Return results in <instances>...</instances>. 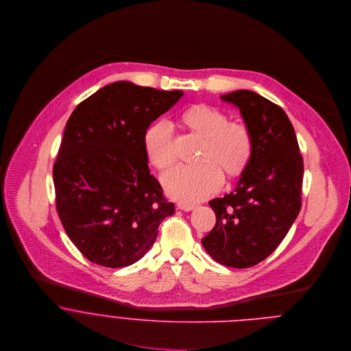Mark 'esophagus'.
Returning <instances> with one entry per match:
<instances>
[{"instance_id":"34e87169","label":"esophagus","mask_w":351,"mask_h":351,"mask_svg":"<svg viewBox=\"0 0 351 351\" xmlns=\"http://www.w3.org/2000/svg\"><path fill=\"white\" fill-rule=\"evenodd\" d=\"M177 208H178V209H181V210L188 212V210L195 209V208H196V205H195V204H186V202H178V204H177Z\"/></svg>"}]
</instances>
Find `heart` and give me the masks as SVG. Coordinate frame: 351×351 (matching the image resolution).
Listing matches in <instances>:
<instances>
[{"label": "heart", "instance_id": "1", "mask_svg": "<svg viewBox=\"0 0 351 351\" xmlns=\"http://www.w3.org/2000/svg\"><path fill=\"white\" fill-rule=\"evenodd\" d=\"M182 125L201 138L200 151L195 166H177L162 177L166 193L181 202L195 204L212 196L223 182V174L235 178L249 166L252 156L250 130L220 109L199 104L181 114ZM145 151L151 165L166 170L176 162L174 135L170 123L158 121L145 135Z\"/></svg>", "mask_w": 351, "mask_h": 351}]
</instances>
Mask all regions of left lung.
Instances as JSON below:
<instances>
[{
  "label": "left lung",
  "mask_w": 351,
  "mask_h": 351,
  "mask_svg": "<svg viewBox=\"0 0 351 351\" xmlns=\"http://www.w3.org/2000/svg\"><path fill=\"white\" fill-rule=\"evenodd\" d=\"M220 99L239 108L254 149L235 191L209 201L216 224L201 243L216 262L245 269L276 250L296 220L304 163L293 125L281 106L251 90Z\"/></svg>",
  "instance_id": "left-lung-1"
}]
</instances>
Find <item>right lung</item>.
Returning a JSON list of instances; mask_svg holds the SVG:
<instances>
[{"instance_id":"right-lung-1","label":"right lung","mask_w":351,"mask_h":351,"mask_svg":"<svg viewBox=\"0 0 351 351\" xmlns=\"http://www.w3.org/2000/svg\"><path fill=\"white\" fill-rule=\"evenodd\" d=\"M184 96L119 81L82 101L53 163L56 210L85 258L106 267L139 261L174 213L150 174L145 135Z\"/></svg>"}]
</instances>
